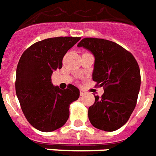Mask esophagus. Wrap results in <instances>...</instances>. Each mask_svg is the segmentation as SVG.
<instances>
[{
  "label": "esophagus",
  "mask_w": 156,
  "mask_h": 156,
  "mask_svg": "<svg viewBox=\"0 0 156 156\" xmlns=\"http://www.w3.org/2000/svg\"><path fill=\"white\" fill-rule=\"evenodd\" d=\"M84 94H86V92L83 90H80V96H83Z\"/></svg>",
  "instance_id": "34e87169"
}]
</instances>
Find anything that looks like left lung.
<instances>
[{
	"label": "left lung",
	"instance_id": "obj_1",
	"mask_svg": "<svg viewBox=\"0 0 156 156\" xmlns=\"http://www.w3.org/2000/svg\"><path fill=\"white\" fill-rule=\"evenodd\" d=\"M95 58L92 80L105 92L95 97L88 109V118L94 127L105 132L121 128L129 120L137 105L141 76L133 55L110 41L84 38L77 45Z\"/></svg>",
	"mask_w": 156,
	"mask_h": 156
}]
</instances>
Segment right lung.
I'll list each match as a JSON object with an SVG mask.
<instances>
[{
    "label": "right lung",
    "instance_id": "obj_1",
    "mask_svg": "<svg viewBox=\"0 0 156 156\" xmlns=\"http://www.w3.org/2000/svg\"><path fill=\"white\" fill-rule=\"evenodd\" d=\"M80 37L48 38L27 48L17 67L15 88L22 111L32 126L41 132L62 127L69 116V105L80 97V90L69 84L62 90L51 76L62 68V61Z\"/></svg>",
    "mask_w": 156,
    "mask_h": 156
}]
</instances>
